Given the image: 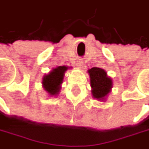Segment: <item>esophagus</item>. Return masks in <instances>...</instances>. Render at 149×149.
I'll return each mask as SVG.
<instances>
[{"label": "esophagus", "mask_w": 149, "mask_h": 149, "mask_svg": "<svg viewBox=\"0 0 149 149\" xmlns=\"http://www.w3.org/2000/svg\"><path fill=\"white\" fill-rule=\"evenodd\" d=\"M77 66L79 68H82L84 66V62L82 60H79L77 62Z\"/></svg>", "instance_id": "obj_1"}]
</instances>
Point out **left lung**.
<instances>
[{"label":"left lung","mask_w":149,"mask_h":149,"mask_svg":"<svg viewBox=\"0 0 149 149\" xmlns=\"http://www.w3.org/2000/svg\"><path fill=\"white\" fill-rule=\"evenodd\" d=\"M88 73L90 78V86L92 89L91 93L93 98L99 101H105L113 87L112 79L107 75L104 70L98 67L89 69Z\"/></svg>","instance_id":"1"}]
</instances>
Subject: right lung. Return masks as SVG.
<instances>
[{"label": "right lung", "mask_w": 149, "mask_h": 149, "mask_svg": "<svg viewBox=\"0 0 149 149\" xmlns=\"http://www.w3.org/2000/svg\"><path fill=\"white\" fill-rule=\"evenodd\" d=\"M68 70V66H57L54 68L49 74L44 75L42 79V86L44 89L50 96H56L60 94L61 84L65 76V73Z\"/></svg>", "instance_id": "1"}]
</instances>
